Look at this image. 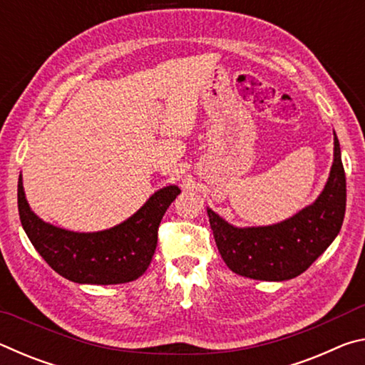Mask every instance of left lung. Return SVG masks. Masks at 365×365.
<instances>
[{
  "mask_svg": "<svg viewBox=\"0 0 365 365\" xmlns=\"http://www.w3.org/2000/svg\"><path fill=\"white\" fill-rule=\"evenodd\" d=\"M333 141V164L324 191L293 217L267 227L238 228L207 209L215 245L228 269L248 279L283 282L301 275L329 248L341 230L346 211V177L336 135Z\"/></svg>",
  "mask_w": 365,
  "mask_h": 365,
  "instance_id": "8db88e82",
  "label": "left lung"
}]
</instances>
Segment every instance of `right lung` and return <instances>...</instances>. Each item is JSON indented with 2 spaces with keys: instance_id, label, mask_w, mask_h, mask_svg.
Instances as JSON below:
<instances>
[{
  "instance_id": "add662e5",
  "label": "right lung",
  "mask_w": 365,
  "mask_h": 365,
  "mask_svg": "<svg viewBox=\"0 0 365 365\" xmlns=\"http://www.w3.org/2000/svg\"><path fill=\"white\" fill-rule=\"evenodd\" d=\"M180 193L175 185L156 191L132 217L103 232L78 233L43 222L32 212L17 183L21 224L34 248L64 279L90 285H117L137 280L150 265L158 228L170 202Z\"/></svg>"
}]
</instances>
